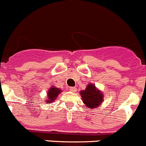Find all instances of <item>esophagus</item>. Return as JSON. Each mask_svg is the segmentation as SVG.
Listing matches in <instances>:
<instances>
[{
	"mask_svg": "<svg viewBox=\"0 0 146 146\" xmlns=\"http://www.w3.org/2000/svg\"><path fill=\"white\" fill-rule=\"evenodd\" d=\"M70 90L72 92H75L76 91V88L75 86H73V87H70Z\"/></svg>",
	"mask_w": 146,
	"mask_h": 146,
	"instance_id": "1",
	"label": "esophagus"
}]
</instances>
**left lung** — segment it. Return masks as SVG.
<instances>
[{
	"instance_id": "8db88e82",
	"label": "left lung",
	"mask_w": 146,
	"mask_h": 146,
	"mask_svg": "<svg viewBox=\"0 0 146 146\" xmlns=\"http://www.w3.org/2000/svg\"><path fill=\"white\" fill-rule=\"evenodd\" d=\"M83 103L89 109L99 107L104 100V94L94 84H89L84 90L80 92Z\"/></svg>"
}]
</instances>
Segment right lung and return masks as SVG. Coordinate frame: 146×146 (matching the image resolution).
<instances>
[{
    "label": "right lung",
    "instance_id": "obj_1",
    "mask_svg": "<svg viewBox=\"0 0 146 146\" xmlns=\"http://www.w3.org/2000/svg\"><path fill=\"white\" fill-rule=\"evenodd\" d=\"M62 92V90L59 88L55 87L54 86H52L47 91V97L46 100V103H52L54 102L57 99V96Z\"/></svg>",
    "mask_w": 146,
    "mask_h": 146
}]
</instances>
